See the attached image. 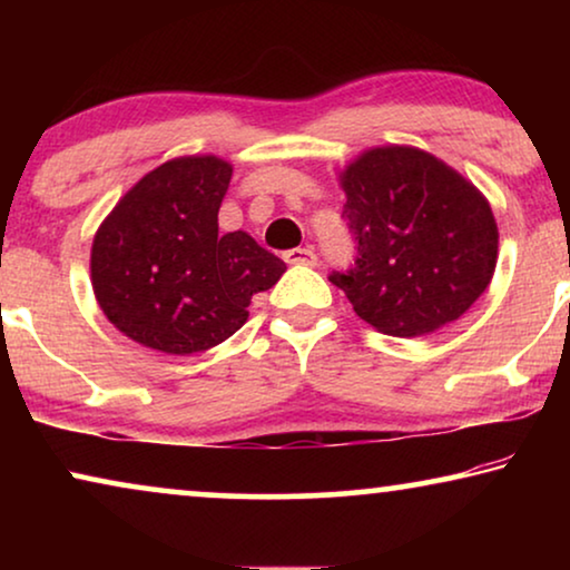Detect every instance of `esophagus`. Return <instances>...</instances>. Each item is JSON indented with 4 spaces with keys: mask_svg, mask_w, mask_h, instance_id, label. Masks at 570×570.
Wrapping results in <instances>:
<instances>
[{
    "mask_svg": "<svg viewBox=\"0 0 570 570\" xmlns=\"http://www.w3.org/2000/svg\"><path fill=\"white\" fill-rule=\"evenodd\" d=\"M285 262L287 264H303V267H314L316 264V254L311 246H298V248H291V252H285Z\"/></svg>",
    "mask_w": 570,
    "mask_h": 570,
    "instance_id": "esophagus-1",
    "label": "esophagus"
}]
</instances>
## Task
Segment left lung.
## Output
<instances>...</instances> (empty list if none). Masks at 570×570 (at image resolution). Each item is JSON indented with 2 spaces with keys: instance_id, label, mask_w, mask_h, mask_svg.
Masks as SVG:
<instances>
[{
  "instance_id": "8db88e82",
  "label": "left lung",
  "mask_w": 570,
  "mask_h": 570,
  "mask_svg": "<svg viewBox=\"0 0 570 570\" xmlns=\"http://www.w3.org/2000/svg\"><path fill=\"white\" fill-rule=\"evenodd\" d=\"M355 262L330 279L355 314L392 337L456 322L485 293L498 259L488 199L433 155L376 147L340 176Z\"/></svg>"
}]
</instances>
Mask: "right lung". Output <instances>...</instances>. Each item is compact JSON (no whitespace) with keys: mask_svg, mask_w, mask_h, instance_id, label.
Here are the masks:
<instances>
[{"mask_svg":"<svg viewBox=\"0 0 570 570\" xmlns=\"http://www.w3.org/2000/svg\"><path fill=\"white\" fill-rule=\"evenodd\" d=\"M233 168L215 155L163 163L124 194L92 240L90 275L108 322L139 345L191 355L220 345L285 262L244 230L217 233Z\"/></svg>","mask_w":570,"mask_h":570,"instance_id":"1","label":"right lung"}]
</instances>
